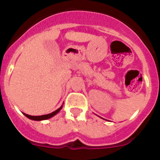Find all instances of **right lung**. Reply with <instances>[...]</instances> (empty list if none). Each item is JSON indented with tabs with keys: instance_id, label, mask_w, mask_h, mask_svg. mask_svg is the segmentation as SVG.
I'll use <instances>...</instances> for the list:
<instances>
[{
	"instance_id": "add662e5",
	"label": "right lung",
	"mask_w": 160,
	"mask_h": 160,
	"mask_svg": "<svg viewBox=\"0 0 160 160\" xmlns=\"http://www.w3.org/2000/svg\"><path fill=\"white\" fill-rule=\"evenodd\" d=\"M62 106L60 108L58 109V110H56L55 111H53V112L50 113V114H44V115H40V116H32V115H29V114H25V113H23V114H25V116L27 117L28 118H29V119L35 120V121H41V120H46V119H48V118H50L51 117L54 116L55 114H57L58 113L62 110Z\"/></svg>"
}]
</instances>
